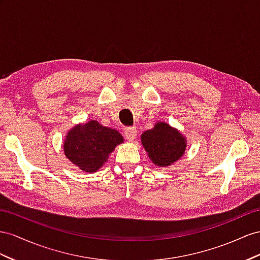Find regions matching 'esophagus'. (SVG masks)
<instances>
[{"label":"esophagus","instance_id":"obj_1","mask_svg":"<svg viewBox=\"0 0 260 260\" xmlns=\"http://www.w3.org/2000/svg\"><path fill=\"white\" fill-rule=\"evenodd\" d=\"M137 136V129L135 127H127L125 129V137L127 141L133 142Z\"/></svg>","mask_w":260,"mask_h":260}]
</instances>
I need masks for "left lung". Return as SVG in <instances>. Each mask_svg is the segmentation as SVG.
Listing matches in <instances>:
<instances>
[{"label":"left lung","instance_id":"obj_1","mask_svg":"<svg viewBox=\"0 0 260 260\" xmlns=\"http://www.w3.org/2000/svg\"><path fill=\"white\" fill-rule=\"evenodd\" d=\"M141 139L151 162L158 167L174 165L184 155L187 148V138L182 133L162 121L144 132Z\"/></svg>","mask_w":260,"mask_h":260}]
</instances>
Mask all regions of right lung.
Segmentation results:
<instances>
[{
	"instance_id": "1",
	"label": "right lung",
	"mask_w": 260,
	"mask_h": 260,
	"mask_svg": "<svg viewBox=\"0 0 260 260\" xmlns=\"http://www.w3.org/2000/svg\"><path fill=\"white\" fill-rule=\"evenodd\" d=\"M123 136L114 129L102 126L95 119L73 126L63 139V152L69 160L84 172L98 171L108 161Z\"/></svg>"
}]
</instances>
